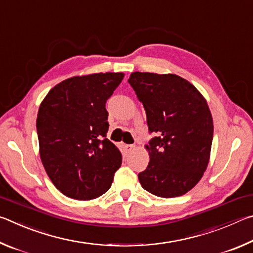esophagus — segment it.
Here are the masks:
<instances>
[{"instance_id":"esophagus-1","label":"esophagus","mask_w":253,"mask_h":253,"mask_svg":"<svg viewBox=\"0 0 253 253\" xmlns=\"http://www.w3.org/2000/svg\"><path fill=\"white\" fill-rule=\"evenodd\" d=\"M134 148H135V145H132V144H130V145H125V149H126L127 152H131Z\"/></svg>"}]
</instances>
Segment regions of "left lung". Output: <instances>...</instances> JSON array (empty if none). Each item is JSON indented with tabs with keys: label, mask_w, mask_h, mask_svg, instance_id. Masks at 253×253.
Here are the masks:
<instances>
[{
	"label": "left lung",
	"mask_w": 253,
	"mask_h": 253,
	"mask_svg": "<svg viewBox=\"0 0 253 253\" xmlns=\"http://www.w3.org/2000/svg\"><path fill=\"white\" fill-rule=\"evenodd\" d=\"M128 83L146 111L147 169L138 174L144 190L160 198L187 193L208 168L213 119L205 98L182 77L132 72Z\"/></svg>",
	"instance_id": "obj_1"
}]
</instances>
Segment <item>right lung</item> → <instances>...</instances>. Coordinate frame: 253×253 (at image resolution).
Here are the masks:
<instances>
[{
  "instance_id": "1",
  "label": "right lung",
  "mask_w": 253,
  "mask_h": 253,
  "mask_svg": "<svg viewBox=\"0 0 253 253\" xmlns=\"http://www.w3.org/2000/svg\"><path fill=\"white\" fill-rule=\"evenodd\" d=\"M123 72L77 76L51 89L37 118L40 157L51 182L68 198L91 200L109 190L122 153L106 138V101Z\"/></svg>"
}]
</instances>
